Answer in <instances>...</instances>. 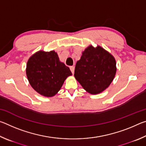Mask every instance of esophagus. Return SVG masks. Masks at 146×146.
<instances>
[{"mask_svg": "<svg viewBox=\"0 0 146 146\" xmlns=\"http://www.w3.org/2000/svg\"><path fill=\"white\" fill-rule=\"evenodd\" d=\"M70 68L71 71L73 74L74 73V71H75V67H74V66H70Z\"/></svg>", "mask_w": 146, "mask_h": 146, "instance_id": "obj_1", "label": "esophagus"}]
</instances>
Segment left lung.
<instances>
[{
  "label": "left lung",
  "mask_w": 146,
  "mask_h": 146,
  "mask_svg": "<svg viewBox=\"0 0 146 146\" xmlns=\"http://www.w3.org/2000/svg\"><path fill=\"white\" fill-rule=\"evenodd\" d=\"M116 72L114 56L100 46L90 45L76 62L74 76L88 93L97 95L110 86Z\"/></svg>",
  "instance_id": "obj_1"
}]
</instances>
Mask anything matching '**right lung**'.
Masks as SVG:
<instances>
[{
  "label": "right lung",
  "mask_w": 146,
  "mask_h": 146,
  "mask_svg": "<svg viewBox=\"0 0 146 146\" xmlns=\"http://www.w3.org/2000/svg\"><path fill=\"white\" fill-rule=\"evenodd\" d=\"M26 73L33 90L46 97L55 96L66 79L72 75L53 50H40L32 55L27 62Z\"/></svg>",
  "instance_id": "1"
}]
</instances>
